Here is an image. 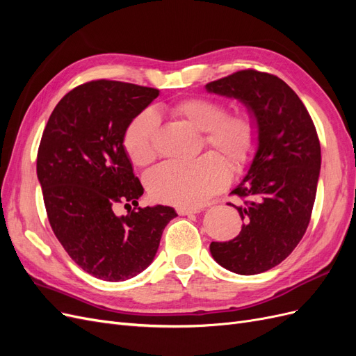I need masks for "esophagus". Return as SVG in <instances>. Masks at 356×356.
I'll return each mask as SVG.
<instances>
[{
	"instance_id": "34e87169",
	"label": "esophagus",
	"mask_w": 356,
	"mask_h": 356,
	"mask_svg": "<svg viewBox=\"0 0 356 356\" xmlns=\"http://www.w3.org/2000/svg\"><path fill=\"white\" fill-rule=\"evenodd\" d=\"M202 209L200 208H186V207H181L177 209V212L179 215H191V213H199Z\"/></svg>"
}]
</instances>
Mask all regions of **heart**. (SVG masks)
Listing matches in <instances>:
<instances>
[{
  "instance_id": "1",
  "label": "heart",
  "mask_w": 356,
  "mask_h": 356,
  "mask_svg": "<svg viewBox=\"0 0 356 356\" xmlns=\"http://www.w3.org/2000/svg\"><path fill=\"white\" fill-rule=\"evenodd\" d=\"M168 111L203 132V143L217 154H204L190 163H163L149 172L147 188L149 196L177 207H200L229 182V166L242 172L252 163L258 148L257 122L246 111L225 114L220 101L186 98L168 106ZM159 115L154 110L138 114L127 126L123 145L136 166H145L157 154ZM228 163L225 164V161Z\"/></svg>"
}]
</instances>
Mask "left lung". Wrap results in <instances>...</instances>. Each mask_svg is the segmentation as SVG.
<instances>
[{
    "instance_id": "obj_1",
    "label": "left lung",
    "mask_w": 356,
    "mask_h": 356,
    "mask_svg": "<svg viewBox=\"0 0 356 356\" xmlns=\"http://www.w3.org/2000/svg\"><path fill=\"white\" fill-rule=\"evenodd\" d=\"M204 88L242 102L260 132L252 163L232 191L243 199L233 204L242 230L209 250L233 273H263L282 263L306 233L321 169L316 129L297 93L276 75L243 70Z\"/></svg>"
}]
</instances>
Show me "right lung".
Instances as JSON below:
<instances>
[{"instance_id":"obj_1","label":"right lung","mask_w":356,"mask_h":356,"mask_svg":"<svg viewBox=\"0 0 356 356\" xmlns=\"http://www.w3.org/2000/svg\"><path fill=\"white\" fill-rule=\"evenodd\" d=\"M157 96L131 83H84L59 101L41 136L37 177L51 230L72 260L102 281L145 270L177 217L163 204L138 207L144 188L123 145L127 126ZM120 202L126 216L113 211Z\"/></svg>"}]
</instances>
